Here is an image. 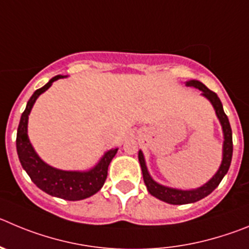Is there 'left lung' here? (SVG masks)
<instances>
[{"instance_id": "8db88e82", "label": "left lung", "mask_w": 249, "mask_h": 249, "mask_svg": "<svg viewBox=\"0 0 249 249\" xmlns=\"http://www.w3.org/2000/svg\"><path fill=\"white\" fill-rule=\"evenodd\" d=\"M186 86H193V88L199 89L202 92V96L206 97V99L213 104V108H215L216 115H217L221 126H222L223 140H225L223 141L222 161H221V165L220 168H218L217 173H216L206 184H204V185L200 186V188L197 189H193V190H180V189H173L168 188V186L160 185V184H158L157 181H154V180L152 179V177L149 175V173H148L144 156H143L142 150H140V153H138V159H140L141 168H142L143 180H144V184L145 186H147L148 191H149L150 195L156 196L157 199L172 205L191 204V202H196L199 201V200L204 199L205 196L210 195V194L213 193V191L217 188L218 184L221 182V180L223 179V177H225V175L227 174V172H229L232 160V152H233L232 129L231 126H230L229 118H227L225 111H223L222 104H221L217 95H216L213 91L210 90V89H207L204 84L197 81V80L186 81Z\"/></svg>"}]
</instances>
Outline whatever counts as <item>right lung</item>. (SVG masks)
<instances>
[{
  "instance_id": "right-lung-1",
  "label": "right lung",
  "mask_w": 249,
  "mask_h": 249,
  "mask_svg": "<svg viewBox=\"0 0 249 249\" xmlns=\"http://www.w3.org/2000/svg\"><path fill=\"white\" fill-rule=\"evenodd\" d=\"M61 77L64 76L56 75L53 79H50L49 83L45 84L43 88L34 91L29 101L27 102L24 112L20 116L16 145H17L18 158L22 164V168L26 170L32 181L40 190L52 196H55V197L69 200V201H76V200L90 197L104 186L105 180L107 178L108 165L118 149L115 148V149L105 153L101 160L88 172H67V170L56 169V168L48 165L38 157L34 148L32 147L28 134H27L28 116L31 113L34 102L39 97L40 93L47 91L55 80L61 79Z\"/></svg>"
}]
</instances>
